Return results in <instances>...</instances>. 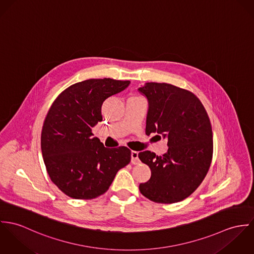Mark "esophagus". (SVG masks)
Instances as JSON below:
<instances>
[{
	"label": "esophagus",
	"mask_w": 254,
	"mask_h": 254,
	"mask_svg": "<svg viewBox=\"0 0 254 254\" xmlns=\"http://www.w3.org/2000/svg\"><path fill=\"white\" fill-rule=\"evenodd\" d=\"M131 164L132 165H138L139 164V159H138V152L136 151H131Z\"/></svg>",
	"instance_id": "34e87169"
}]
</instances>
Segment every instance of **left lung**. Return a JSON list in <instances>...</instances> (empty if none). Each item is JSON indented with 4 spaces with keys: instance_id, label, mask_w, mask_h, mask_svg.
Returning <instances> with one entry per match:
<instances>
[{
    "instance_id": "obj_1",
    "label": "left lung",
    "mask_w": 254,
    "mask_h": 254,
    "mask_svg": "<svg viewBox=\"0 0 254 254\" xmlns=\"http://www.w3.org/2000/svg\"><path fill=\"white\" fill-rule=\"evenodd\" d=\"M138 91L147 98L146 134L168 139V152L138 154L151 169L139 185L141 194L155 202L174 203L189 197L204 179L213 151L207 113L192 92L166 83H146ZM161 137V136H160Z\"/></svg>"
}]
</instances>
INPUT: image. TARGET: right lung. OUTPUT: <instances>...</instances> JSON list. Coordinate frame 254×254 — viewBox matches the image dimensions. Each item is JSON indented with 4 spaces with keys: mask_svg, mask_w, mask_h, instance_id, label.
<instances>
[{
    "mask_svg": "<svg viewBox=\"0 0 254 254\" xmlns=\"http://www.w3.org/2000/svg\"><path fill=\"white\" fill-rule=\"evenodd\" d=\"M129 84L109 78L83 81L62 91L49 110L42 154L52 181L67 196L90 199L104 194L130 162L128 148H105L91 132L102 121L103 102Z\"/></svg>",
    "mask_w": 254,
    "mask_h": 254,
    "instance_id": "add662e5",
    "label": "right lung"
}]
</instances>
